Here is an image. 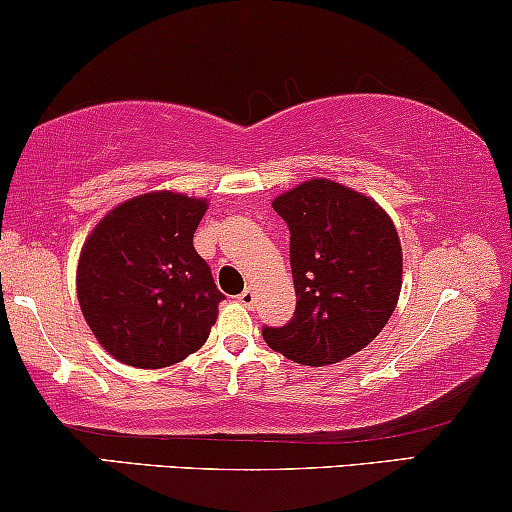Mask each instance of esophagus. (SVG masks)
Wrapping results in <instances>:
<instances>
[{"label":"esophagus","mask_w":512,"mask_h":512,"mask_svg":"<svg viewBox=\"0 0 512 512\" xmlns=\"http://www.w3.org/2000/svg\"><path fill=\"white\" fill-rule=\"evenodd\" d=\"M237 299H239V304H242V306L254 308V306H256V292H254V287H246L244 292L237 296Z\"/></svg>","instance_id":"34e87169"}]
</instances>
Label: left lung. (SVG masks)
Returning <instances> with one entry per match:
<instances>
[{
    "instance_id": "1",
    "label": "left lung",
    "mask_w": 512,
    "mask_h": 512,
    "mask_svg": "<svg viewBox=\"0 0 512 512\" xmlns=\"http://www.w3.org/2000/svg\"><path fill=\"white\" fill-rule=\"evenodd\" d=\"M287 220L294 318L263 339L289 361L323 368L365 349L399 304L403 251L394 220L368 194L327 178L277 194Z\"/></svg>"
}]
</instances>
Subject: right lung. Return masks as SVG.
I'll list each match as a JSON object with an SVG mask.
<instances>
[{"mask_svg":"<svg viewBox=\"0 0 512 512\" xmlns=\"http://www.w3.org/2000/svg\"><path fill=\"white\" fill-rule=\"evenodd\" d=\"M208 199L154 189L113 206L80 249L82 318L116 361L156 370L206 344L225 299L194 249Z\"/></svg>","mask_w":512,"mask_h":512,"instance_id":"right-lung-1","label":"right lung"}]
</instances>
